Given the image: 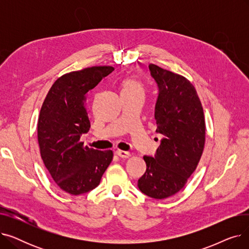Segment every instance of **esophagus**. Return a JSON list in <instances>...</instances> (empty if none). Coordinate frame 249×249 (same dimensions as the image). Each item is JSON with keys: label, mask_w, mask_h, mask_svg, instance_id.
I'll list each match as a JSON object with an SVG mask.
<instances>
[{"label": "esophagus", "mask_w": 249, "mask_h": 249, "mask_svg": "<svg viewBox=\"0 0 249 249\" xmlns=\"http://www.w3.org/2000/svg\"><path fill=\"white\" fill-rule=\"evenodd\" d=\"M116 154L118 156H120V158H122V159H129L130 156H131V153L128 151H123V150H117Z\"/></svg>", "instance_id": "34e87169"}]
</instances>
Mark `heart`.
<instances>
[{
  "instance_id": "b5f03b06",
  "label": "heart",
  "mask_w": 249,
  "mask_h": 249,
  "mask_svg": "<svg viewBox=\"0 0 249 249\" xmlns=\"http://www.w3.org/2000/svg\"><path fill=\"white\" fill-rule=\"evenodd\" d=\"M127 93V94H142L144 93V88L143 85L137 81L136 78L133 77H127L121 82V94Z\"/></svg>"
}]
</instances>
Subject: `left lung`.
Returning a JSON list of instances; mask_svg holds the SVG:
<instances>
[{"instance_id": "left-lung-1", "label": "left lung", "mask_w": 249, "mask_h": 249, "mask_svg": "<svg viewBox=\"0 0 249 249\" xmlns=\"http://www.w3.org/2000/svg\"><path fill=\"white\" fill-rule=\"evenodd\" d=\"M160 94L155 105L156 132L163 135L155 158L143 156L146 172L139 190L162 200L184 188L204 151L206 123L202 103L187 77L149 64Z\"/></svg>"}]
</instances>
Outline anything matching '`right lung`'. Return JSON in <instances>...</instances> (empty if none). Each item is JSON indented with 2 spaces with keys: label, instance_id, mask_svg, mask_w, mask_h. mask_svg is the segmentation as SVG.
<instances>
[{
  "label": "right lung",
  "instance_id": "add662e5",
  "mask_svg": "<svg viewBox=\"0 0 249 249\" xmlns=\"http://www.w3.org/2000/svg\"><path fill=\"white\" fill-rule=\"evenodd\" d=\"M113 71L99 65L64 73L42 104L37 123L40 155L56 186L68 194L77 196L98 187L113 160L112 150L89 148L81 141L90 127L87 93Z\"/></svg>",
  "mask_w": 249,
  "mask_h": 249
}]
</instances>
